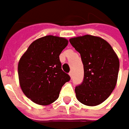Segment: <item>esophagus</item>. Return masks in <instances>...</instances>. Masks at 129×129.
Returning a JSON list of instances; mask_svg holds the SVG:
<instances>
[{"mask_svg": "<svg viewBox=\"0 0 129 129\" xmlns=\"http://www.w3.org/2000/svg\"><path fill=\"white\" fill-rule=\"evenodd\" d=\"M69 75L70 76V77H71V78H72V76H73V74H72V72H70V73H69Z\"/></svg>", "mask_w": 129, "mask_h": 129, "instance_id": "34e87169", "label": "esophagus"}]
</instances>
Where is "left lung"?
<instances>
[{
  "mask_svg": "<svg viewBox=\"0 0 129 129\" xmlns=\"http://www.w3.org/2000/svg\"><path fill=\"white\" fill-rule=\"evenodd\" d=\"M72 46L80 54L84 66V80L75 87L77 99L87 106L104 102L116 85L119 59L110 44L92 35L70 39Z\"/></svg>",
  "mask_w": 129,
  "mask_h": 129,
  "instance_id": "8db88e82",
  "label": "left lung"
}]
</instances>
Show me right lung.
<instances>
[{"mask_svg": "<svg viewBox=\"0 0 129 129\" xmlns=\"http://www.w3.org/2000/svg\"><path fill=\"white\" fill-rule=\"evenodd\" d=\"M68 40L57 36H45L34 41L18 64L20 87L31 101L47 106L55 101L70 76L63 72L59 54Z\"/></svg>", "mask_w": 129, "mask_h": 129, "instance_id": "1", "label": "right lung"}]
</instances>
